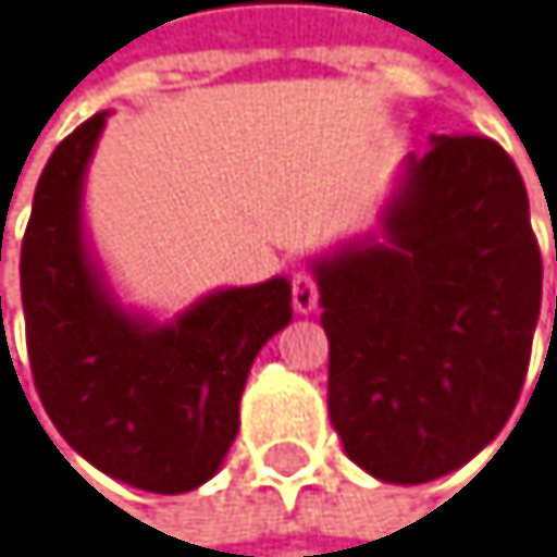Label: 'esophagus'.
Here are the masks:
<instances>
[{"label": "esophagus", "instance_id": "1", "mask_svg": "<svg viewBox=\"0 0 557 557\" xmlns=\"http://www.w3.org/2000/svg\"><path fill=\"white\" fill-rule=\"evenodd\" d=\"M290 294H294V310H297V313H313V310H317V300H320L313 273L297 270V273H294V281H290Z\"/></svg>", "mask_w": 557, "mask_h": 557}]
</instances>
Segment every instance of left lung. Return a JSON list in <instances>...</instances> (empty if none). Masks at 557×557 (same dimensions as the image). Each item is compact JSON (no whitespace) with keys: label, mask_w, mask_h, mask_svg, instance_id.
I'll list each match as a JSON object with an SVG mask.
<instances>
[{"label":"left lung","mask_w":557,"mask_h":557,"mask_svg":"<svg viewBox=\"0 0 557 557\" xmlns=\"http://www.w3.org/2000/svg\"><path fill=\"white\" fill-rule=\"evenodd\" d=\"M330 422L346 456L419 485L475 459L519 403L542 253L515 161L482 135L409 154L380 237L313 260Z\"/></svg>","instance_id":"left-lung-1"}]
</instances>
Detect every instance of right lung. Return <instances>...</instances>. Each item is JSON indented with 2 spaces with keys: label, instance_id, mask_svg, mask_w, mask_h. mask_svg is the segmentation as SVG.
Masks as SVG:
<instances>
[{
  "label": "right lung",
  "instance_id": "add662e5",
  "mask_svg": "<svg viewBox=\"0 0 557 557\" xmlns=\"http://www.w3.org/2000/svg\"><path fill=\"white\" fill-rule=\"evenodd\" d=\"M108 111L49 158L22 237L32 380L62 440L104 475L177 495L205 485L240 429L260 346L294 317L287 276L227 287L171 323L128 313L88 250L82 190Z\"/></svg>",
  "mask_w": 557,
  "mask_h": 557
}]
</instances>
